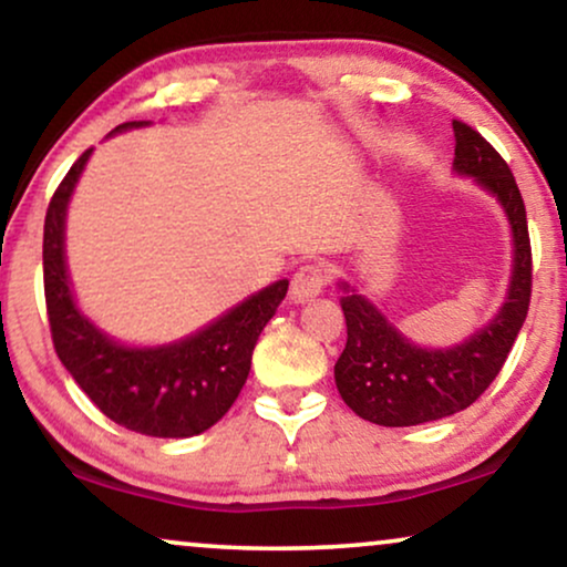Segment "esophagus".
Returning <instances> with one entry per match:
<instances>
[{
    "label": "esophagus",
    "mask_w": 567,
    "mask_h": 567,
    "mask_svg": "<svg viewBox=\"0 0 567 567\" xmlns=\"http://www.w3.org/2000/svg\"><path fill=\"white\" fill-rule=\"evenodd\" d=\"M329 279H331V269L323 261L300 264L296 275H292L290 296H292V300L316 298L323 288H327Z\"/></svg>",
    "instance_id": "esophagus-1"
}]
</instances>
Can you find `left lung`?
Returning <instances> with one entry per match:
<instances>
[{
    "instance_id": "left-lung-1",
    "label": "left lung",
    "mask_w": 567,
    "mask_h": 567,
    "mask_svg": "<svg viewBox=\"0 0 567 567\" xmlns=\"http://www.w3.org/2000/svg\"><path fill=\"white\" fill-rule=\"evenodd\" d=\"M456 171L493 192L513 228L516 264L508 300L493 323L451 350H420L362 296L339 298L347 344L334 365L344 404L375 425L406 427L449 417L485 394L508 360L532 300V240L518 184L501 153L464 121H454Z\"/></svg>"
}]
</instances>
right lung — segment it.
I'll use <instances>...</instances> for the list:
<instances>
[{
	"instance_id": "add662e5",
	"label": "right lung",
	"mask_w": 567,
	"mask_h": 567,
	"mask_svg": "<svg viewBox=\"0 0 567 567\" xmlns=\"http://www.w3.org/2000/svg\"><path fill=\"white\" fill-rule=\"evenodd\" d=\"M132 126L142 121H126L116 132ZM90 153L85 150L66 171L43 223V292L54 350L90 402L116 425L155 437L199 435L238 399L256 339L288 296V279L256 292L178 344L130 350L111 342L74 308L64 267L66 202Z\"/></svg>"
}]
</instances>
